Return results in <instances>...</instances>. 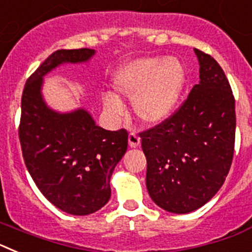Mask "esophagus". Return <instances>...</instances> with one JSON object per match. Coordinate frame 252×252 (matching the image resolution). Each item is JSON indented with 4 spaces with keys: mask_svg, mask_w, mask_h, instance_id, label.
<instances>
[{
    "mask_svg": "<svg viewBox=\"0 0 252 252\" xmlns=\"http://www.w3.org/2000/svg\"><path fill=\"white\" fill-rule=\"evenodd\" d=\"M140 142H141V140H140L139 135L135 132H130V135H128V145H130V148H137V146H140Z\"/></svg>",
    "mask_w": 252,
    "mask_h": 252,
    "instance_id": "obj_1",
    "label": "esophagus"
}]
</instances>
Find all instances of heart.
I'll return each instance as SVG.
<instances>
[{"label": "heart", "mask_w": 252, "mask_h": 252, "mask_svg": "<svg viewBox=\"0 0 252 252\" xmlns=\"http://www.w3.org/2000/svg\"><path fill=\"white\" fill-rule=\"evenodd\" d=\"M186 69L173 57H150L132 60L113 74L116 93L132 99L136 116L148 125H159L174 112L186 84ZM103 108L113 117H121L125 107L113 93L102 97Z\"/></svg>", "instance_id": "heart-1"}]
</instances>
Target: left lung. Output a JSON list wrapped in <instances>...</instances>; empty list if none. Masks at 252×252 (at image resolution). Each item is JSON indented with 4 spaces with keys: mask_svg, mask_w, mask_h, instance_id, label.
Returning <instances> with one entry per match:
<instances>
[{
    "mask_svg": "<svg viewBox=\"0 0 252 252\" xmlns=\"http://www.w3.org/2000/svg\"><path fill=\"white\" fill-rule=\"evenodd\" d=\"M199 83L173 115L140 133L146 188L160 208L184 215L201 208L224 183L235 148V98L211 55L194 49Z\"/></svg>",
    "mask_w": 252,
    "mask_h": 252,
    "instance_id": "8db88e82",
    "label": "left lung"
}]
</instances>
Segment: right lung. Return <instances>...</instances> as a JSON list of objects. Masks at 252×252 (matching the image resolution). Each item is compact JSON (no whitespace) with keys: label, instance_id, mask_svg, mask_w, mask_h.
<instances>
[{"label":"right lung","instance_id":"add662e5","mask_svg":"<svg viewBox=\"0 0 252 252\" xmlns=\"http://www.w3.org/2000/svg\"><path fill=\"white\" fill-rule=\"evenodd\" d=\"M93 49L54 51L26 81L19 137L26 168L40 192L63 212L94 213L110 201V180L127 150V131L97 126L88 111L57 112L41 93L44 75L65 63H87Z\"/></svg>","mask_w":252,"mask_h":252}]
</instances>
